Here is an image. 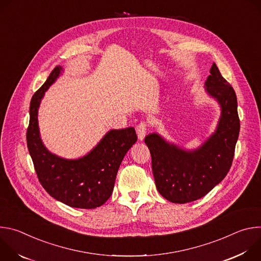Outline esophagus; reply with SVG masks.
<instances>
[{"label": "esophagus", "mask_w": 261, "mask_h": 261, "mask_svg": "<svg viewBox=\"0 0 261 261\" xmlns=\"http://www.w3.org/2000/svg\"><path fill=\"white\" fill-rule=\"evenodd\" d=\"M147 123L145 122H141L139 123L137 126H136V133H137V136H138V139L141 141L143 140V138L145 137L146 135V132H147Z\"/></svg>", "instance_id": "obj_1"}]
</instances>
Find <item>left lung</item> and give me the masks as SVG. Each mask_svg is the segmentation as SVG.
Instances as JSON below:
<instances>
[{
  "mask_svg": "<svg viewBox=\"0 0 261 261\" xmlns=\"http://www.w3.org/2000/svg\"><path fill=\"white\" fill-rule=\"evenodd\" d=\"M205 92L221 107L216 131L195 150H185L157 133L145 136L159 193L174 203H187L206 195L228 173L240 133L238 100L233 88L214 63Z\"/></svg>",
  "mask_w": 261,
  "mask_h": 261,
  "instance_id": "1",
  "label": "left lung"
}]
</instances>
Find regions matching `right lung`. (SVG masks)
<instances>
[{
	"label": "right lung",
	"mask_w": 261,
	"mask_h": 261,
	"mask_svg": "<svg viewBox=\"0 0 261 261\" xmlns=\"http://www.w3.org/2000/svg\"><path fill=\"white\" fill-rule=\"evenodd\" d=\"M62 71V67L57 66L31 100L27 131L29 153L39 181L50 196L72 207L95 208L113 193L119 167L137 135L133 127L110 130L89 154L74 160L50 153L40 137L38 108L44 93Z\"/></svg>",
	"instance_id": "add662e5"
}]
</instances>
